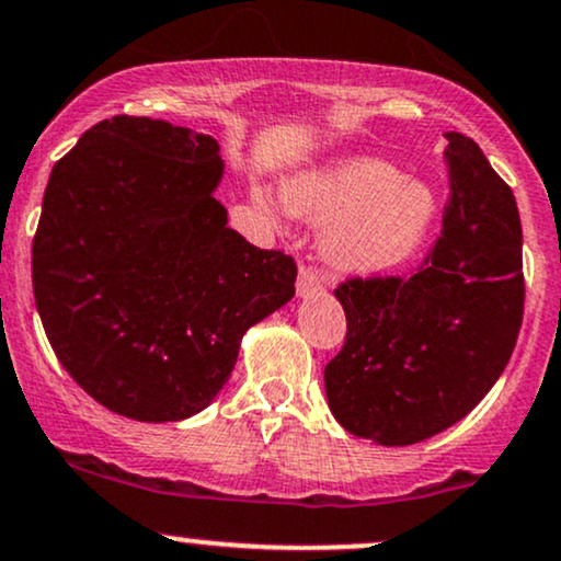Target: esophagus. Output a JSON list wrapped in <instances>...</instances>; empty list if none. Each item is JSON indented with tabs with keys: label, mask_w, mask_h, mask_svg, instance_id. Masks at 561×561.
<instances>
[{
	"label": "esophagus",
	"mask_w": 561,
	"mask_h": 561,
	"mask_svg": "<svg viewBox=\"0 0 561 561\" xmlns=\"http://www.w3.org/2000/svg\"><path fill=\"white\" fill-rule=\"evenodd\" d=\"M323 287V276L316 266H310V263H302L300 272H298V293L300 295H310L316 293V289Z\"/></svg>",
	"instance_id": "obj_1"
}]
</instances>
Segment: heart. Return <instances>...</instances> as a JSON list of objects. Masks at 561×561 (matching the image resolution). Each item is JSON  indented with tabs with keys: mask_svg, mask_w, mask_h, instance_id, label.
I'll return each instance as SVG.
<instances>
[{
	"mask_svg": "<svg viewBox=\"0 0 561 561\" xmlns=\"http://www.w3.org/2000/svg\"><path fill=\"white\" fill-rule=\"evenodd\" d=\"M255 204L276 219V206L255 191ZM287 211L323 221L321 251L345 272H381L408 261L428 234L436 198L428 185L404 180L374 157L340 159L285 185Z\"/></svg>",
	"mask_w": 561,
	"mask_h": 561,
	"instance_id": "obj_1",
	"label": "heart"
}]
</instances>
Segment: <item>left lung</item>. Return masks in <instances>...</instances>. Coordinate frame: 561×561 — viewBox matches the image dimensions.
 Listing matches in <instances>:
<instances>
[{
	"instance_id": "obj_1",
	"label": "left lung",
	"mask_w": 561,
	"mask_h": 561,
	"mask_svg": "<svg viewBox=\"0 0 561 561\" xmlns=\"http://www.w3.org/2000/svg\"><path fill=\"white\" fill-rule=\"evenodd\" d=\"M442 234L410 274L347 276L334 289L345 345L323 368L350 434L404 447L462 421L494 387L523 327V227L481 146L447 133Z\"/></svg>"
}]
</instances>
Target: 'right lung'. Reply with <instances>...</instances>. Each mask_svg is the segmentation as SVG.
Returning a JSON list of instances; mask_svg holds the SVG:
<instances>
[{"label": "right lung", "instance_id": "1", "mask_svg": "<svg viewBox=\"0 0 561 561\" xmlns=\"http://www.w3.org/2000/svg\"><path fill=\"white\" fill-rule=\"evenodd\" d=\"M211 135L117 117L54 164L33 234V298L54 355L112 413L208 408L253 323L295 295L298 263L227 227Z\"/></svg>", "mask_w": 561, "mask_h": 561}]
</instances>
